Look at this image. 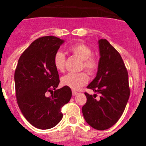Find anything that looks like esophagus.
Returning <instances> with one entry per match:
<instances>
[{
	"instance_id": "1",
	"label": "esophagus",
	"mask_w": 146,
	"mask_h": 146,
	"mask_svg": "<svg viewBox=\"0 0 146 146\" xmlns=\"http://www.w3.org/2000/svg\"><path fill=\"white\" fill-rule=\"evenodd\" d=\"M77 94H78V93H77V91H72V96H76V95H77Z\"/></svg>"
}]
</instances>
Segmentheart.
<instances>
[{
  "label": "heart",
  "mask_w": 146,
  "mask_h": 146,
  "mask_svg": "<svg viewBox=\"0 0 146 146\" xmlns=\"http://www.w3.org/2000/svg\"><path fill=\"white\" fill-rule=\"evenodd\" d=\"M69 52L72 55L82 60L81 69H84L90 74L96 72L99 67V63L91 54V49L84 43H77L69 47ZM66 58L63 52H57L54 55L53 64L55 69L59 72H64L65 69ZM88 77L85 72L69 73L61 78L63 86L70 88L72 90H78L82 86L87 84Z\"/></svg>",
  "instance_id": "b5f03b06"
}]
</instances>
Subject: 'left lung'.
Instances as JSON below:
<instances>
[{"mask_svg": "<svg viewBox=\"0 0 146 146\" xmlns=\"http://www.w3.org/2000/svg\"><path fill=\"white\" fill-rule=\"evenodd\" d=\"M100 59L96 77L88 86L94 92L85 93L87 102L82 108L86 121L97 130L110 128L124 111L130 95L129 76L119 52L106 39L99 40Z\"/></svg>", "mask_w": 146, "mask_h": 146, "instance_id": "8db88e82", "label": "left lung"}]
</instances>
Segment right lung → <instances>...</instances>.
I'll return each mask as SVG.
<instances>
[{
  "instance_id": "1",
  "label": "right lung",
  "mask_w": 146,
  "mask_h": 146,
  "mask_svg": "<svg viewBox=\"0 0 146 146\" xmlns=\"http://www.w3.org/2000/svg\"><path fill=\"white\" fill-rule=\"evenodd\" d=\"M64 42L53 36L37 38L23 52L15 69L18 106L27 121L40 129L52 128L60 122L61 108L72 97L70 88L56 89L60 80L53 58Z\"/></svg>"
}]
</instances>
